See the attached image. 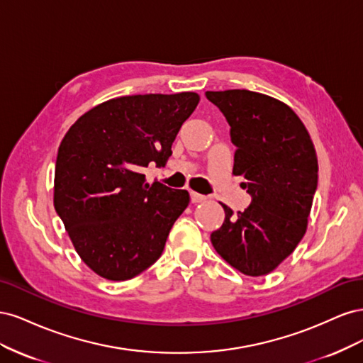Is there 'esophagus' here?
I'll return each mask as SVG.
<instances>
[{
    "label": "esophagus",
    "mask_w": 363,
    "mask_h": 363,
    "mask_svg": "<svg viewBox=\"0 0 363 363\" xmlns=\"http://www.w3.org/2000/svg\"><path fill=\"white\" fill-rule=\"evenodd\" d=\"M206 199H207V196H204V195H201V194H196V192L191 191V201H192V203H201V201H204Z\"/></svg>",
    "instance_id": "34e87169"
}]
</instances>
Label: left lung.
<instances>
[{"label":"left lung","mask_w":363,"mask_h":363,"mask_svg":"<svg viewBox=\"0 0 363 363\" xmlns=\"http://www.w3.org/2000/svg\"><path fill=\"white\" fill-rule=\"evenodd\" d=\"M230 125L233 174L251 203L236 215L223 204V225L211 235L216 252L245 276L276 269L306 233L318 184L309 133L291 107L247 89L207 91Z\"/></svg>","instance_id":"obj_1"}]
</instances>
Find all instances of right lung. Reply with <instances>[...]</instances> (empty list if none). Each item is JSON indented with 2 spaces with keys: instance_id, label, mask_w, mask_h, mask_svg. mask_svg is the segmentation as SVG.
Returning <instances> with one entry per match:
<instances>
[{
  "instance_id": "right-lung-1",
  "label": "right lung",
  "mask_w": 363,
  "mask_h": 363,
  "mask_svg": "<svg viewBox=\"0 0 363 363\" xmlns=\"http://www.w3.org/2000/svg\"><path fill=\"white\" fill-rule=\"evenodd\" d=\"M195 92L128 95L75 121L57 152L54 207L82 260L98 276L133 279L155 263L189 192L145 183L164 164Z\"/></svg>"
}]
</instances>
